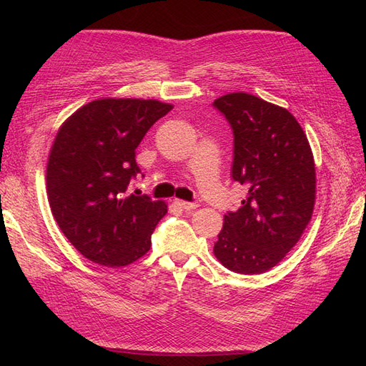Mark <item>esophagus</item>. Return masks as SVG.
Instances as JSON below:
<instances>
[{"mask_svg":"<svg viewBox=\"0 0 366 366\" xmlns=\"http://www.w3.org/2000/svg\"><path fill=\"white\" fill-rule=\"evenodd\" d=\"M177 206H180L182 209L184 210H192V209H197L198 204L197 203H191V202H183V200H175L174 202Z\"/></svg>","mask_w":366,"mask_h":366,"instance_id":"34e87169","label":"esophagus"}]
</instances>
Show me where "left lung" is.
I'll list each match as a JSON object with an SVG mask.
<instances>
[{"mask_svg": "<svg viewBox=\"0 0 366 366\" xmlns=\"http://www.w3.org/2000/svg\"><path fill=\"white\" fill-rule=\"evenodd\" d=\"M214 108L234 132L232 179L249 189L237 212L224 215L214 253L232 272L264 273L295 247L312 219V148L293 114L257 96L230 93Z\"/></svg>", "mask_w": 366, "mask_h": 366, "instance_id": "8db88e82", "label": "left lung"}]
</instances>
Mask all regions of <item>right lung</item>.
Here are the masks:
<instances>
[{
	"label": "right lung",
	"instance_id": "1",
	"mask_svg": "<svg viewBox=\"0 0 366 366\" xmlns=\"http://www.w3.org/2000/svg\"><path fill=\"white\" fill-rule=\"evenodd\" d=\"M171 109L152 99H101L59 128L47 164L49 203L62 234L90 261L124 267L149 250L168 209L127 191L140 174L136 148Z\"/></svg>",
	"mask_w": 366,
	"mask_h": 366
}]
</instances>
